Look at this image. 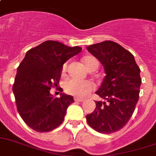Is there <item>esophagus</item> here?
<instances>
[{
    "instance_id": "1",
    "label": "esophagus",
    "mask_w": 156,
    "mask_h": 156,
    "mask_svg": "<svg viewBox=\"0 0 156 156\" xmlns=\"http://www.w3.org/2000/svg\"><path fill=\"white\" fill-rule=\"evenodd\" d=\"M74 100H75L76 102H83V101H84V99H83V98H74Z\"/></svg>"
}]
</instances>
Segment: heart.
<instances>
[{"mask_svg":"<svg viewBox=\"0 0 156 156\" xmlns=\"http://www.w3.org/2000/svg\"><path fill=\"white\" fill-rule=\"evenodd\" d=\"M83 64L85 65L86 68L90 70L95 69L98 67V61L92 56H87L83 58ZM67 70V64H64L62 67V73H65ZM94 88V86L90 81H79L76 80H72L67 82L65 85V90L68 94H73L79 98H83L92 91Z\"/></svg>","mask_w":156,"mask_h":156,"instance_id":"1","label":"heart"}]
</instances>
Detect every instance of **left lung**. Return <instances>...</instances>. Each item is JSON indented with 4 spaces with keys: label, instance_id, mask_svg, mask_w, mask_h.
I'll use <instances>...</instances> for the list:
<instances>
[{
    "label": "left lung",
    "instance_id": "left-lung-1",
    "mask_svg": "<svg viewBox=\"0 0 156 156\" xmlns=\"http://www.w3.org/2000/svg\"><path fill=\"white\" fill-rule=\"evenodd\" d=\"M87 49L102 64L106 75L95 92L105 101H95V110L86 119L95 131L112 133L126 126L135 110L141 83L140 69L133 55L113 41L93 44Z\"/></svg>",
    "mask_w": 156,
    "mask_h": 156
}]
</instances>
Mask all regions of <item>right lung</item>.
Wrapping results in <instances>:
<instances>
[{"instance_id": "obj_1", "label": "right lung", "mask_w": 156, "mask_h": 156, "mask_svg": "<svg viewBox=\"0 0 156 156\" xmlns=\"http://www.w3.org/2000/svg\"><path fill=\"white\" fill-rule=\"evenodd\" d=\"M81 50L49 40L29 50L17 68L12 87L17 110L34 131L50 132L63 122L73 97L61 93L54 98L50 90L58 87L63 64Z\"/></svg>"}]
</instances>
